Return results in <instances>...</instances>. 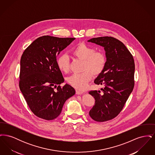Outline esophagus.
<instances>
[{"instance_id": "34e87169", "label": "esophagus", "mask_w": 155, "mask_h": 155, "mask_svg": "<svg viewBox=\"0 0 155 155\" xmlns=\"http://www.w3.org/2000/svg\"><path fill=\"white\" fill-rule=\"evenodd\" d=\"M83 93H84V92H82V91H78V90H76V94H77V95H81V94H82Z\"/></svg>"}]
</instances>
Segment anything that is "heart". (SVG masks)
Returning <instances> with one entry per match:
<instances>
[{"label": "heart", "mask_w": 155, "mask_h": 155, "mask_svg": "<svg viewBox=\"0 0 155 155\" xmlns=\"http://www.w3.org/2000/svg\"><path fill=\"white\" fill-rule=\"evenodd\" d=\"M71 54L77 59L83 60L82 73L74 74L67 78L68 83L78 90H84L87 87L93 75L101 74L106 64V56L103 52L95 51V49L89 45L80 43L71 51ZM59 70L67 73L70 70V61L65 54L60 55L56 60Z\"/></svg>", "instance_id": "obj_1"}]
</instances>
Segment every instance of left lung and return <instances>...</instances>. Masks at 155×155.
Returning <instances> with one entry per match:
<instances>
[{
	"instance_id": "8db88e82",
	"label": "left lung",
	"mask_w": 155,
	"mask_h": 155,
	"mask_svg": "<svg viewBox=\"0 0 155 155\" xmlns=\"http://www.w3.org/2000/svg\"><path fill=\"white\" fill-rule=\"evenodd\" d=\"M104 47L106 64L94 82L103 85L100 91L89 94L95 99L89 114L94 120L104 122L117 116L134 87L135 63L133 55L120 41L111 37L94 38L88 41Z\"/></svg>"
}]
</instances>
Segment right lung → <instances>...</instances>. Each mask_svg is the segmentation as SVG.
Instances as JSON below:
<instances>
[{
	"mask_svg": "<svg viewBox=\"0 0 155 155\" xmlns=\"http://www.w3.org/2000/svg\"><path fill=\"white\" fill-rule=\"evenodd\" d=\"M75 38L39 37L22 53L19 87L32 112L39 118H57L68 98L75 91L60 85L64 79L56 64V56Z\"/></svg>",
	"mask_w": 155,
	"mask_h": 155,
	"instance_id": "1",
	"label": "right lung"
}]
</instances>
